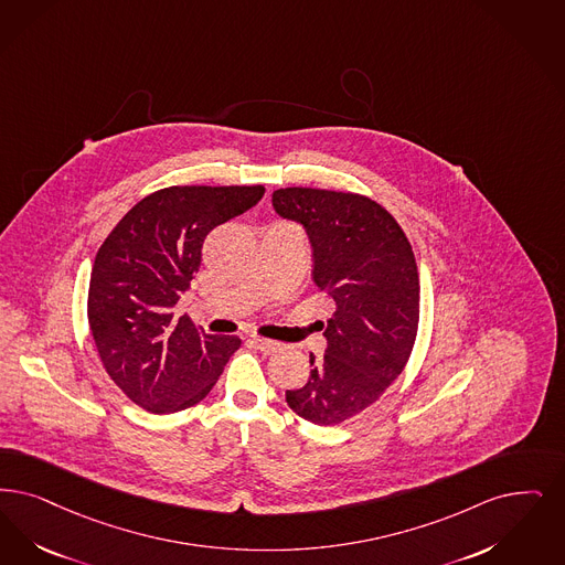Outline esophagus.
Listing matches in <instances>:
<instances>
[{
    "label": "esophagus",
    "instance_id": "obj_1",
    "mask_svg": "<svg viewBox=\"0 0 565 565\" xmlns=\"http://www.w3.org/2000/svg\"><path fill=\"white\" fill-rule=\"evenodd\" d=\"M249 344H254L256 349H260V351H263V353H267V355L281 351V342H275V340L249 339Z\"/></svg>",
    "mask_w": 565,
    "mask_h": 565
}]
</instances>
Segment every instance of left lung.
<instances>
[{
    "instance_id": "8db88e82",
    "label": "left lung",
    "mask_w": 565,
    "mask_h": 565,
    "mask_svg": "<svg viewBox=\"0 0 565 565\" xmlns=\"http://www.w3.org/2000/svg\"><path fill=\"white\" fill-rule=\"evenodd\" d=\"M273 207L305 226L313 281L332 305L326 355H311L309 381L286 402L313 425H340L406 367L420 317L416 258L399 223L360 193L286 186L273 191Z\"/></svg>"
}]
</instances>
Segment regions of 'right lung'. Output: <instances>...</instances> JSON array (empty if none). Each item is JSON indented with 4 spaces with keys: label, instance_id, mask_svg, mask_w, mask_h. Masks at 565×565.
Returning <instances> with one entry per match:
<instances>
[{
    "label": "right lung",
    "instance_id": "add662e5",
    "mask_svg": "<svg viewBox=\"0 0 565 565\" xmlns=\"http://www.w3.org/2000/svg\"><path fill=\"white\" fill-rule=\"evenodd\" d=\"M263 195V184L159 189L98 248L88 290L92 339L136 406L172 414L200 404L239 349L237 337L205 334L174 307L200 271L205 235Z\"/></svg>",
    "mask_w": 565,
    "mask_h": 565
}]
</instances>
